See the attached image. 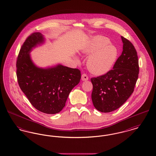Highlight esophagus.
Returning <instances> with one entry per match:
<instances>
[{
  "instance_id": "esophagus-1",
  "label": "esophagus",
  "mask_w": 156,
  "mask_h": 156,
  "mask_svg": "<svg viewBox=\"0 0 156 156\" xmlns=\"http://www.w3.org/2000/svg\"><path fill=\"white\" fill-rule=\"evenodd\" d=\"M81 80L82 81L88 80V76L86 74H82L81 76Z\"/></svg>"
}]
</instances>
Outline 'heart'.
Listing matches in <instances>:
<instances>
[{
    "label": "heart",
    "instance_id": "b5f03b06",
    "mask_svg": "<svg viewBox=\"0 0 156 156\" xmlns=\"http://www.w3.org/2000/svg\"><path fill=\"white\" fill-rule=\"evenodd\" d=\"M81 52L84 55H90L87 61V66L92 73L96 75L108 73L118 56L117 47L110 43L108 38L101 36L92 38L89 43L82 47ZM76 60L78 61V59Z\"/></svg>",
    "mask_w": 156,
    "mask_h": 156
}]
</instances>
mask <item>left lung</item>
<instances>
[{"label": "left lung", "mask_w": 156, "mask_h": 156, "mask_svg": "<svg viewBox=\"0 0 156 156\" xmlns=\"http://www.w3.org/2000/svg\"><path fill=\"white\" fill-rule=\"evenodd\" d=\"M123 51L113 69L92 78V101L98 111L108 113L116 110L133 92L139 76V59L132 43L121 36Z\"/></svg>", "instance_id": "1"}]
</instances>
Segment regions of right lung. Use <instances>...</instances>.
I'll use <instances>...</instances> for the list:
<instances>
[{"label": "right lung", "instance_id": "add662e5", "mask_svg": "<svg viewBox=\"0 0 156 156\" xmlns=\"http://www.w3.org/2000/svg\"><path fill=\"white\" fill-rule=\"evenodd\" d=\"M44 37L33 33L22 45L16 62L18 83L31 104L38 111L47 114H55L66 105L68 95L80 81V69L57 65L41 68L30 58L33 47L43 43Z\"/></svg>", "mask_w": 156, "mask_h": 156}]
</instances>
